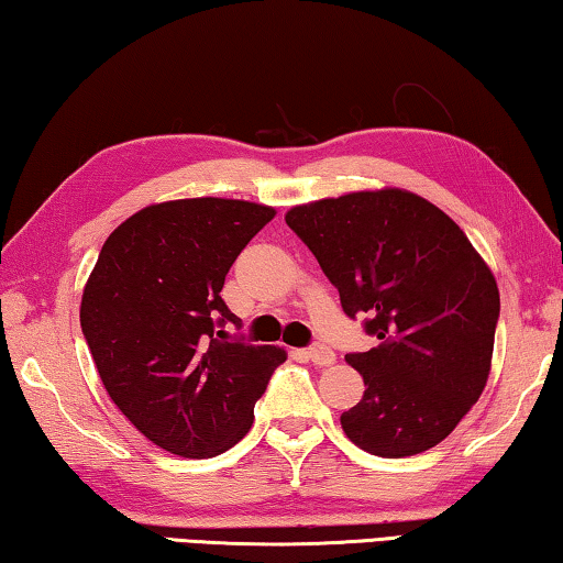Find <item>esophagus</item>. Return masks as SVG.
<instances>
[{
  "label": "esophagus",
  "instance_id": "obj_1",
  "mask_svg": "<svg viewBox=\"0 0 563 563\" xmlns=\"http://www.w3.org/2000/svg\"><path fill=\"white\" fill-rule=\"evenodd\" d=\"M307 354H309V358L311 362H314L317 366H331L336 362V354L331 352L329 346H324V344H311L309 349H307Z\"/></svg>",
  "mask_w": 563,
  "mask_h": 563
}]
</instances>
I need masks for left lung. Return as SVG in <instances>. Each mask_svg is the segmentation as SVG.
I'll list each match as a JSON object with an SVG mask.
<instances>
[{
	"label": "left lung",
	"mask_w": 563,
	"mask_h": 563,
	"mask_svg": "<svg viewBox=\"0 0 563 563\" xmlns=\"http://www.w3.org/2000/svg\"><path fill=\"white\" fill-rule=\"evenodd\" d=\"M287 224L339 289L346 317L379 339L346 354L364 379L344 434L401 459L444 441L489 379L499 289L444 211L404 189L354 191L287 211Z\"/></svg>",
	"instance_id": "8db88e82"
}]
</instances>
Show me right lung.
Wrapping results in <instances>:
<instances>
[{"instance_id": "add662e5", "label": "right lung", "mask_w": 563, "mask_h": 563, "mask_svg": "<svg viewBox=\"0 0 563 563\" xmlns=\"http://www.w3.org/2000/svg\"><path fill=\"white\" fill-rule=\"evenodd\" d=\"M276 211L239 199H177L119 224L81 294L79 321L104 389L152 444L184 459L232 449L287 352L242 329L221 287Z\"/></svg>"}]
</instances>
